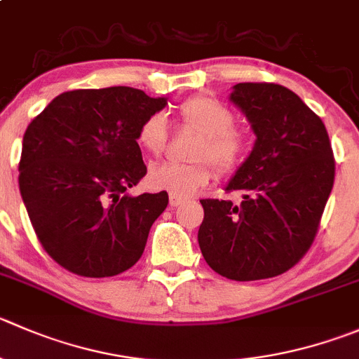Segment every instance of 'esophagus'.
Here are the masks:
<instances>
[{
	"label": "esophagus",
	"mask_w": 359,
	"mask_h": 359,
	"mask_svg": "<svg viewBox=\"0 0 359 359\" xmlns=\"http://www.w3.org/2000/svg\"><path fill=\"white\" fill-rule=\"evenodd\" d=\"M184 201H186L184 198L175 196V194H170V205H172V207H179V205H182Z\"/></svg>",
	"instance_id": "1"
}]
</instances>
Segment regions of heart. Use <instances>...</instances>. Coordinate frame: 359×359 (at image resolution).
I'll list each match as a JSON object with an SVG mask.
<instances>
[{"label":"heart","mask_w":359,"mask_h":359,"mask_svg":"<svg viewBox=\"0 0 359 359\" xmlns=\"http://www.w3.org/2000/svg\"><path fill=\"white\" fill-rule=\"evenodd\" d=\"M179 116L187 128L201 135L194 147V163H158L147 173L152 189L166 191L175 196L187 198L207 186L214 177V168L221 173H233L240 168L250 147L245 130L235 126V114L208 96H194L180 105ZM137 142L149 154H161L168 142V121L165 114L149 116L138 128Z\"/></svg>","instance_id":"b5f03b06"}]
</instances>
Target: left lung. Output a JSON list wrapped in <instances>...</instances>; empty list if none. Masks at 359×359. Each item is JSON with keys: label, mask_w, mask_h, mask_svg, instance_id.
I'll use <instances>...</instances> for the list:
<instances>
[{"label": "left lung", "mask_w": 359, "mask_h": 359, "mask_svg": "<svg viewBox=\"0 0 359 359\" xmlns=\"http://www.w3.org/2000/svg\"><path fill=\"white\" fill-rule=\"evenodd\" d=\"M256 135L226 191L243 200H200L198 243L208 266L231 280H259L293 268L311 249L335 180L328 131L293 91L242 82L229 96Z\"/></svg>", "instance_id": "left-lung-1"}]
</instances>
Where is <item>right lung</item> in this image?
Instances as JSON below:
<instances>
[{"mask_svg": "<svg viewBox=\"0 0 359 359\" xmlns=\"http://www.w3.org/2000/svg\"><path fill=\"white\" fill-rule=\"evenodd\" d=\"M133 87L76 89L52 100L27 126L19 189L48 256L82 277H112L140 259L168 193L130 196L147 173L137 135L165 109Z\"/></svg>", "mask_w": 359, "mask_h": 359, "instance_id": "add662e5", "label": "right lung"}]
</instances>
